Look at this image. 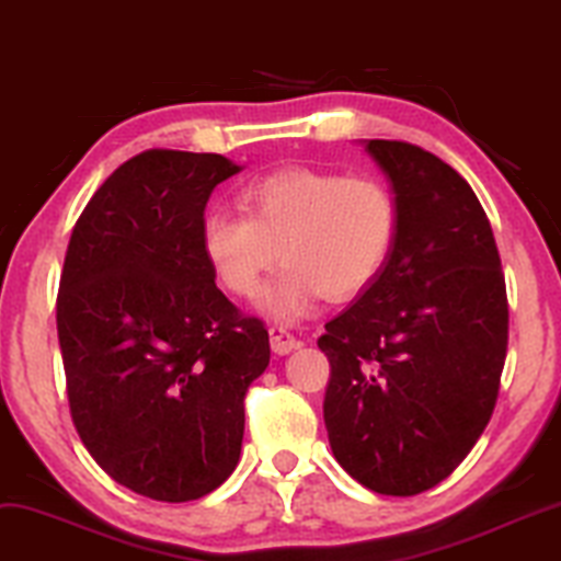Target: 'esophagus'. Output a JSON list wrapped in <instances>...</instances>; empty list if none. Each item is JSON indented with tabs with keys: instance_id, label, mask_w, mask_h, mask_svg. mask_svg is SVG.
Returning <instances> with one entry per match:
<instances>
[{
	"instance_id": "esophagus-1",
	"label": "esophagus",
	"mask_w": 561,
	"mask_h": 561,
	"mask_svg": "<svg viewBox=\"0 0 561 561\" xmlns=\"http://www.w3.org/2000/svg\"><path fill=\"white\" fill-rule=\"evenodd\" d=\"M268 342H272L274 354H289L300 346V342H297V339L285 329V325H272V329H268Z\"/></svg>"
}]
</instances>
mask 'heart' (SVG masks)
Wrapping results in <instances>:
<instances>
[{"mask_svg": "<svg viewBox=\"0 0 561 561\" xmlns=\"http://www.w3.org/2000/svg\"><path fill=\"white\" fill-rule=\"evenodd\" d=\"M243 215L207 211L202 253L228 293L256 297L266 274L285 268L264 293V310L300 321L321 297L350 300L378 279L399 240V198L370 175L282 168L240 191Z\"/></svg>", "mask_w": 561, "mask_h": 561, "instance_id": "1", "label": "heart"}]
</instances>
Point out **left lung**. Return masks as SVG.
<instances>
[{
	"label": "left lung",
	"mask_w": 561,
	"mask_h": 561,
	"mask_svg": "<svg viewBox=\"0 0 561 561\" xmlns=\"http://www.w3.org/2000/svg\"><path fill=\"white\" fill-rule=\"evenodd\" d=\"M365 152L399 198V240L378 279L325 323L323 420L339 466L378 494L448 479L497 403L507 293L492 225L448 162L407 141Z\"/></svg>",
	"instance_id": "left-lung-1"
}]
</instances>
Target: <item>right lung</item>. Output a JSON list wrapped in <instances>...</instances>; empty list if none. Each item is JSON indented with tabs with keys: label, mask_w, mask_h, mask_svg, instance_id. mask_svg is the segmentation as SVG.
Wrapping results in <instances>:
<instances>
[{
	"label": "right lung",
	"mask_w": 561,
	"mask_h": 561,
	"mask_svg": "<svg viewBox=\"0 0 561 561\" xmlns=\"http://www.w3.org/2000/svg\"><path fill=\"white\" fill-rule=\"evenodd\" d=\"M240 165L211 152L126 160L77 219L56 331L69 409L113 481L160 502L215 492L236 471L248 386L268 331L215 285L202 219Z\"/></svg>",
	"instance_id": "add662e5"
}]
</instances>
